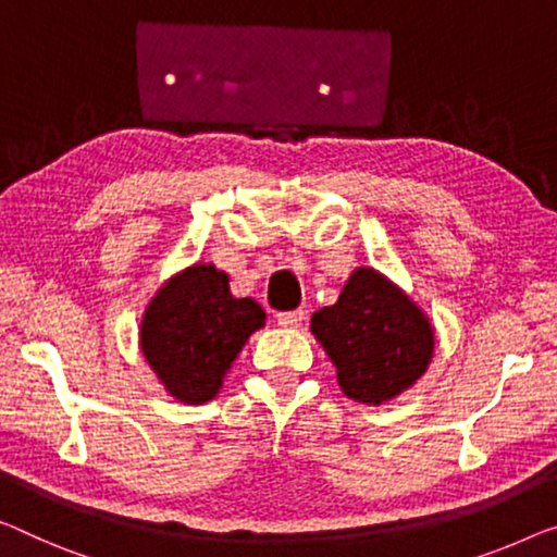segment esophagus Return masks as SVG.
<instances>
[{
  "instance_id": "1",
  "label": "esophagus",
  "mask_w": 557,
  "mask_h": 557,
  "mask_svg": "<svg viewBox=\"0 0 557 557\" xmlns=\"http://www.w3.org/2000/svg\"><path fill=\"white\" fill-rule=\"evenodd\" d=\"M302 320H305V310L277 312V325H282V327H300Z\"/></svg>"
}]
</instances>
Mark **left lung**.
Wrapping results in <instances>:
<instances>
[{"mask_svg": "<svg viewBox=\"0 0 557 557\" xmlns=\"http://www.w3.org/2000/svg\"><path fill=\"white\" fill-rule=\"evenodd\" d=\"M310 330L355 403L383 405L425 375L435 330L418 302L383 272L358 268L337 302L312 314Z\"/></svg>", "mask_w": 557, "mask_h": 557, "instance_id": "8db88e82", "label": "left lung"}]
</instances>
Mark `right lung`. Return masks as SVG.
Wrapping results in <instances>:
<instances>
[{"label": "right lung", "instance_id": "1", "mask_svg": "<svg viewBox=\"0 0 557 557\" xmlns=\"http://www.w3.org/2000/svg\"><path fill=\"white\" fill-rule=\"evenodd\" d=\"M264 310L232 297L230 277L195 262L157 289L139 325V350L162 387L185 405L210 403Z\"/></svg>", "mask_w": 557, "mask_h": 557}]
</instances>
